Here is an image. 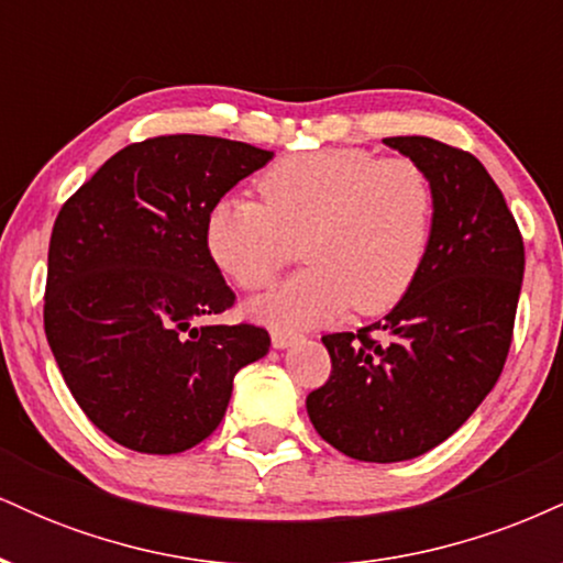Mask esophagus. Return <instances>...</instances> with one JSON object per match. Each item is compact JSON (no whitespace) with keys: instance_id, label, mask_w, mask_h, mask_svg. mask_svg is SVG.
Here are the masks:
<instances>
[{"instance_id":"34e87169","label":"esophagus","mask_w":563,"mask_h":563,"mask_svg":"<svg viewBox=\"0 0 563 563\" xmlns=\"http://www.w3.org/2000/svg\"><path fill=\"white\" fill-rule=\"evenodd\" d=\"M301 335L299 333H290V331H273V346L275 349H288L290 344H296Z\"/></svg>"}]
</instances>
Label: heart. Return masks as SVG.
I'll return each mask as SVG.
<instances>
[{"label": "heart", "instance_id": "b5f03b06", "mask_svg": "<svg viewBox=\"0 0 563 563\" xmlns=\"http://www.w3.org/2000/svg\"><path fill=\"white\" fill-rule=\"evenodd\" d=\"M264 203L222 198L206 219L211 260L243 290H262L301 243L309 264L251 307L275 328H309L349 307L380 314L402 301L421 273L437 198L410 158L363 147H325L275 161L260 177Z\"/></svg>", "mask_w": 563, "mask_h": 563}]
</instances>
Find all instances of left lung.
Listing matches in <instances>:
<instances>
[{"label": "left lung", "instance_id": "left-lung-1", "mask_svg": "<svg viewBox=\"0 0 563 563\" xmlns=\"http://www.w3.org/2000/svg\"><path fill=\"white\" fill-rule=\"evenodd\" d=\"M384 142L434 187L429 254L384 320L322 335L331 376L307 397L318 434L367 463L410 461L468 421L506 365L525 277L519 224L479 158L431 137Z\"/></svg>", "mask_w": 563, "mask_h": 563}]
</instances>
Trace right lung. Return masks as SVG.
I'll use <instances>...</instances> for the list:
<instances>
[{"label": "right lung", "instance_id": "right-lung-1", "mask_svg": "<svg viewBox=\"0 0 563 563\" xmlns=\"http://www.w3.org/2000/svg\"><path fill=\"white\" fill-rule=\"evenodd\" d=\"M273 153L166 134L119 151L63 203L49 238L44 333L84 416L147 455L203 442L232 378L269 352L251 322L200 325L235 303L206 219Z\"/></svg>", "mask_w": 563, "mask_h": 563}]
</instances>
